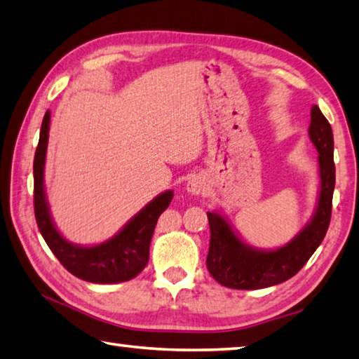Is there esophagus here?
I'll return each mask as SVG.
<instances>
[{"instance_id": "esophagus-1", "label": "esophagus", "mask_w": 359, "mask_h": 359, "mask_svg": "<svg viewBox=\"0 0 359 359\" xmlns=\"http://www.w3.org/2000/svg\"><path fill=\"white\" fill-rule=\"evenodd\" d=\"M185 190L188 194H191V196H204L208 191V184L204 177H201V175H191L187 182Z\"/></svg>"}]
</instances>
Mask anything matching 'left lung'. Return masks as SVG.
Returning <instances> with one entry per match:
<instances>
[{"label": "left lung", "instance_id": "8db88e82", "mask_svg": "<svg viewBox=\"0 0 359 359\" xmlns=\"http://www.w3.org/2000/svg\"><path fill=\"white\" fill-rule=\"evenodd\" d=\"M308 133L318 152L320 185L314 213L289 243L275 250L254 248L243 242L219 210L207 212L212 233L207 269L215 281L224 287L254 290L281 284L295 276L320 246L330 226L336 168L333 130L317 105L311 109Z\"/></svg>", "mask_w": 359, "mask_h": 359}]
</instances>
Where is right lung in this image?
Masks as SVG:
<instances>
[{
	"label": "right lung",
	"instance_id": "add662e5",
	"mask_svg": "<svg viewBox=\"0 0 359 359\" xmlns=\"http://www.w3.org/2000/svg\"><path fill=\"white\" fill-rule=\"evenodd\" d=\"M50 111L45 113L39 144L34 155V213L45 243L64 269L83 281L94 284H117L133 279L149 262V246L160 215L172 201L174 191L166 190L130 218L111 238L99 245L72 243L57 231L50 213L45 193V157L48 147Z\"/></svg>",
	"mask_w": 359,
	"mask_h": 359
}]
</instances>
